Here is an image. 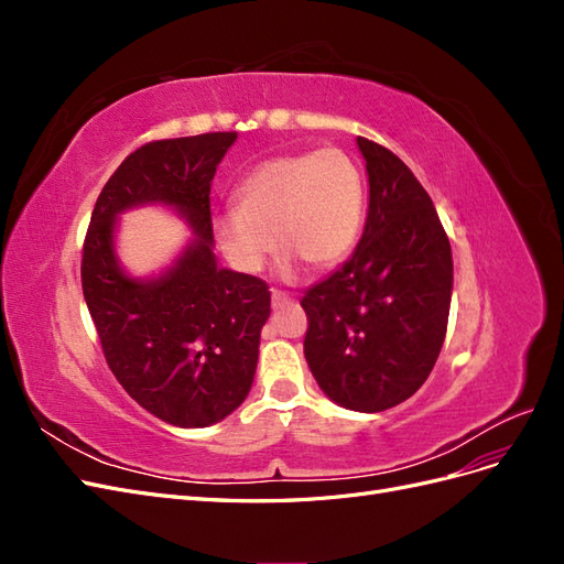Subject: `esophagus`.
Instances as JSON below:
<instances>
[{"label": "esophagus", "instance_id": "esophagus-1", "mask_svg": "<svg viewBox=\"0 0 564 564\" xmlns=\"http://www.w3.org/2000/svg\"><path fill=\"white\" fill-rule=\"evenodd\" d=\"M292 301L294 296H289L286 292H282V289H272V308H280V305H286Z\"/></svg>", "mask_w": 564, "mask_h": 564}]
</instances>
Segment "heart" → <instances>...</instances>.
<instances>
[{
    "label": "heart",
    "instance_id": "1",
    "mask_svg": "<svg viewBox=\"0 0 564 564\" xmlns=\"http://www.w3.org/2000/svg\"><path fill=\"white\" fill-rule=\"evenodd\" d=\"M232 202L214 226L237 270L259 272L275 240L282 270L299 261L327 270L348 259L362 232L367 187L348 152L322 148L259 162L235 185Z\"/></svg>",
    "mask_w": 564,
    "mask_h": 564
}]
</instances>
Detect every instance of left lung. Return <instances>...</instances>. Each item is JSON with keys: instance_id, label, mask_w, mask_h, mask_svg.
<instances>
[{"instance_id": "8db88e82", "label": "left lung", "mask_w": 564, "mask_h": 564, "mask_svg": "<svg viewBox=\"0 0 564 564\" xmlns=\"http://www.w3.org/2000/svg\"><path fill=\"white\" fill-rule=\"evenodd\" d=\"M369 174L362 240L301 305L303 352L319 388L355 412H383L429 379L447 334L452 247L431 195L386 145L357 135Z\"/></svg>"}]
</instances>
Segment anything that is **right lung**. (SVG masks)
I'll use <instances>...</instances> for the list:
<instances>
[{
  "label": "right lung",
  "mask_w": 564,
  "mask_h": 564,
  "mask_svg": "<svg viewBox=\"0 0 564 564\" xmlns=\"http://www.w3.org/2000/svg\"><path fill=\"white\" fill-rule=\"evenodd\" d=\"M235 131L150 141L100 191L82 249V292L115 379L158 419L204 429L247 398L259 362L270 292L261 278L218 270L212 242V181ZM143 200L175 206L198 242L160 281L118 270L113 216Z\"/></svg>",
  "instance_id": "obj_1"
}]
</instances>
